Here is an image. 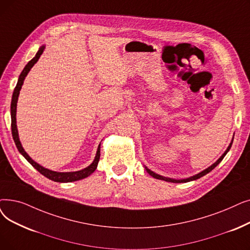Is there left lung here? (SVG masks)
Instances as JSON below:
<instances>
[{
	"instance_id": "left-lung-1",
	"label": "left lung",
	"mask_w": 250,
	"mask_h": 250,
	"mask_svg": "<svg viewBox=\"0 0 250 250\" xmlns=\"http://www.w3.org/2000/svg\"><path fill=\"white\" fill-rule=\"evenodd\" d=\"M234 139V138H233ZM233 139H232V141H231V143H230V145L228 146V148H227V150L224 152V154L216 160L213 165H211L210 167H208V168H205L204 170H202V171H200L199 173H197V175H195V176H192V177H190V178H187V179H180V180H176V179H170V178H167V177H164V176H160V175H158V173H156V172H154V171H152V170H150L147 167H145L144 166V167H145V169H146V171L149 173V175L151 176V177H153V178H155V179H157V180H162V181H166V182H170V183H187V182H191V181H195V180H197V179H199V178H201V177H203V176H205L206 173H208L209 171H211L216 166H218L220 162L223 160V158L226 156V154L228 153V152H229V150L231 149V146H232V143H233Z\"/></svg>"
}]
</instances>
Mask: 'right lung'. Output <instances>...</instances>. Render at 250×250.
I'll use <instances>...</instances> for the list:
<instances>
[{"instance_id":"add662e5","label":"right lung","mask_w":250,"mask_h":250,"mask_svg":"<svg viewBox=\"0 0 250 250\" xmlns=\"http://www.w3.org/2000/svg\"><path fill=\"white\" fill-rule=\"evenodd\" d=\"M46 46L42 45L40 47L38 53L36 54V56L32 58L26 65L25 67L23 68L22 72L20 73L19 78H18V82L17 84L14 89L13 95H12V101H11V129H12V136H13V140L15 142V145L18 149V151L20 152L21 154L23 155V157L29 162V164L34 167L38 171H40L42 176H45L46 178L54 181V182H58V183H69V182H74V181H79V180H83L86 177H89L91 173H93L95 171V169L97 168V166H98V162L100 159V145L98 146V149H97L96 152V156L93 160L92 164L86 167L83 169L81 170H77V171H66V172H60V171H55V170H51L48 169L44 167L40 166L39 164L35 160H32L31 157L26 153L24 151L22 145H21V142L19 140V135H18V129H17V125H16V108H17V101H18V97H19V93L21 90V86L23 84V82L26 78L27 73L29 72V70L31 69V67L38 62V60L40 59L41 55L44 52Z\"/></svg>"}]
</instances>
